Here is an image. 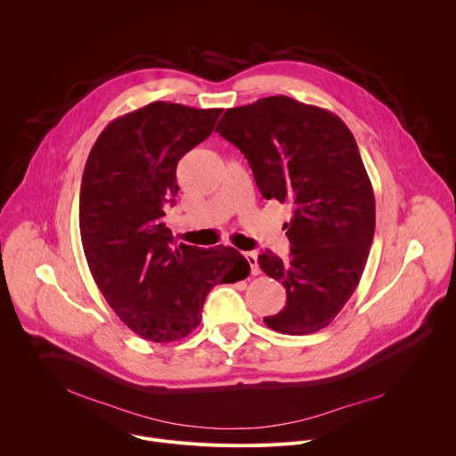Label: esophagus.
I'll use <instances>...</instances> for the list:
<instances>
[{
	"label": "esophagus",
	"instance_id": "obj_1",
	"mask_svg": "<svg viewBox=\"0 0 456 456\" xmlns=\"http://www.w3.org/2000/svg\"><path fill=\"white\" fill-rule=\"evenodd\" d=\"M243 256H245V259H247V264L250 265V274L252 276H257L259 274V265H257V254L256 252H243Z\"/></svg>",
	"mask_w": 456,
	"mask_h": 456
}]
</instances>
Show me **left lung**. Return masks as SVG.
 Instances as JSON below:
<instances>
[{
  "label": "left lung",
  "mask_w": 456,
  "mask_h": 456,
  "mask_svg": "<svg viewBox=\"0 0 456 456\" xmlns=\"http://www.w3.org/2000/svg\"><path fill=\"white\" fill-rule=\"evenodd\" d=\"M248 160L262 197L290 204V259L271 250L257 265L287 289V305L264 317L269 329L322 330L352 297L375 232V199L357 142L332 111L287 95L229 108L216 124Z\"/></svg>",
  "instance_id": "1"
}]
</instances>
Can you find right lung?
Wrapping results in <instances>:
<instances>
[{
	"label": "right lung",
	"instance_id": "1",
	"mask_svg": "<svg viewBox=\"0 0 456 456\" xmlns=\"http://www.w3.org/2000/svg\"><path fill=\"white\" fill-rule=\"evenodd\" d=\"M220 113L151 102L111 120L86 160L79 229L90 273L126 327L153 343L189 336L209 290L250 273L234 247L176 245L164 224L178 160L213 134Z\"/></svg>",
	"mask_w": 456,
	"mask_h": 456
}]
</instances>
